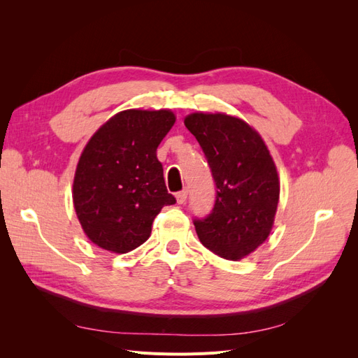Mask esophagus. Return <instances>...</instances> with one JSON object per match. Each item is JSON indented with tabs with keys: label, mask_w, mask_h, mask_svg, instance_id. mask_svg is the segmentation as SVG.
Returning a JSON list of instances; mask_svg holds the SVG:
<instances>
[{
	"label": "esophagus",
	"mask_w": 358,
	"mask_h": 358,
	"mask_svg": "<svg viewBox=\"0 0 358 358\" xmlns=\"http://www.w3.org/2000/svg\"><path fill=\"white\" fill-rule=\"evenodd\" d=\"M187 197H188V191L187 189H182V191H179L178 194H176V201L179 203V204H183L187 201Z\"/></svg>",
	"instance_id": "esophagus-1"
}]
</instances>
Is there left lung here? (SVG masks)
I'll return each mask as SVG.
<instances>
[{
  "instance_id": "8db88e82",
  "label": "left lung",
  "mask_w": 358,
  "mask_h": 358,
  "mask_svg": "<svg viewBox=\"0 0 358 358\" xmlns=\"http://www.w3.org/2000/svg\"><path fill=\"white\" fill-rule=\"evenodd\" d=\"M183 122L201 146L216 185L212 212L194 220L197 236L213 254L237 262L272 231L279 201L276 166L263 138L239 117L192 113Z\"/></svg>"
}]
</instances>
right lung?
Wrapping results in <instances>:
<instances>
[{"label": "right lung", "mask_w": 358, "mask_h": 358, "mask_svg": "<svg viewBox=\"0 0 358 358\" xmlns=\"http://www.w3.org/2000/svg\"><path fill=\"white\" fill-rule=\"evenodd\" d=\"M176 117L170 110L116 113L80 155L73 203L85 234L106 251L125 254L145 243L155 216L175 204L157 148Z\"/></svg>", "instance_id": "obj_1"}]
</instances>
